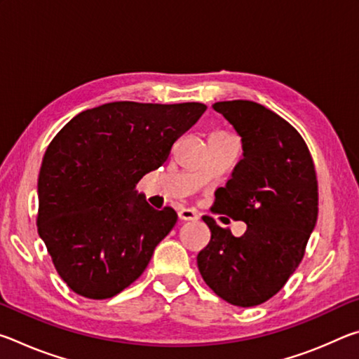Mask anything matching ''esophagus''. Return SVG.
<instances>
[{
  "label": "esophagus",
  "mask_w": 359,
  "mask_h": 359,
  "mask_svg": "<svg viewBox=\"0 0 359 359\" xmlns=\"http://www.w3.org/2000/svg\"><path fill=\"white\" fill-rule=\"evenodd\" d=\"M179 218L180 220H185V222H193V220H198V212L194 209H180L179 210Z\"/></svg>",
  "instance_id": "obj_1"
}]
</instances>
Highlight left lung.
I'll list each match as a JSON object with an SVG mask.
<instances>
[{"label":"left lung","instance_id":"left-lung-1","mask_svg":"<svg viewBox=\"0 0 359 359\" xmlns=\"http://www.w3.org/2000/svg\"><path fill=\"white\" fill-rule=\"evenodd\" d=\"M212 107L242 142V160L215 191L212 210L244 222L247 231L236 238L203 217L210 242L198 269L222 299L252 307L278 293L301 263L317 223V175L304 139L280 115L245 100Z\"/></svg>","mask_w":359,"mask_h":359}]
</instances>
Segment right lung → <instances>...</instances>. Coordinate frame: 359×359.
Masks as SVG:
<instances>
[{
    "label": "right lung",
    "mask_w": 359,
    "mask_h": 359,
    "mask_svg": "<svg viewBox=\"0 0 359 359\" xmlns=\"http://www.w3.org/2000/svg\"><path fill=\"white\" fill-rule=\"evenodd\" d=\"M205 109L107 102L77 114L53 137L38 179V233L74 293L107 299L145 271L177 214L154 209L135 188Z\"/></svg>",
    "instance_id": "1"
}]
</instances>
